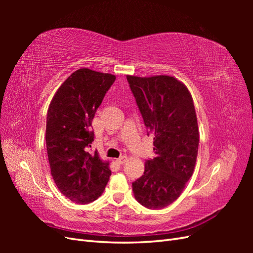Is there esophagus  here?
<instances>
[{
  "instance_id": "obj_1",
  "label": "esophagus",
  "mask_w": 253,
  "mask_h": 253,
  "mask_svg": "<svg viewBox=\"0 0 253 253\" xmlns=\"http://www.w3.org/2000/svg\"><path fill=\"white\" fill-rule=\"evenodd\" d=\"M126 156H121V157L116 159V163L118 165H124L126 163Z\"/></svg>"
}]
</instances>
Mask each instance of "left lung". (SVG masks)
Returning a JSON list of instances; mask_svg holds the SVG:
<instances>
[{"label": "left lung", "instance_id": "left-lung-1", "mask_svg": "<svg viewBox=\"0 0 253 253\" xmlns=\"http://www.w3.org/2000/svg\"><path fill=\"white\" fill-rule=\"evenodd\" d=\"M126 79L156 154L133 182L134 195L145 208L163 209L177 200L194 171L200 134L193 99L170 76Z\"/></svg>", "mask_w": 253, "mask_h": 253}]
</instances>
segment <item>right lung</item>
I'll use <instances>...</instances> for the list:
<instances>
[{
  "instance_id": "obj_1",
  "label": "right lung",
  "mask_w": 253,
  "mask_h": 253,
  "mask_svg": "<svg viewBox=\"0 0 253 253\" xmlns=\"http://www.w3.org/2000/svg\"><path fill=\"white\" fill-rule=\"evenodd\" d=\"M116 77L80 68L59 87L46 117V149L50 172L60 192L85 205L101 195L112 174L109 163L89 152L97 109Z\"/></svg>"
}]
</instances>
